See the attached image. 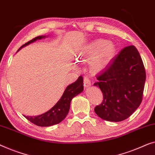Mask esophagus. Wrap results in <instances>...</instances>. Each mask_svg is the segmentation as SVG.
I'll use <instances>...</instances> for the list:
<instances>
[{
  "mask_svg": "<svg viewBox=\"0 0 155 155\" xmlns=\"http://www.w3.org/2000/svg\"><path fill=\"white\" fill-rule=\"evenodd\" d=\"M84 85L85 87H89L91 85V80L89 79L88 77H87V76H85L84 78Z\"/></svg>",
  "mask_w": 155,
  "mask_h": 155,
  "instance_id": "34e87169",
  "label": "esophagus"
}]
</instances>
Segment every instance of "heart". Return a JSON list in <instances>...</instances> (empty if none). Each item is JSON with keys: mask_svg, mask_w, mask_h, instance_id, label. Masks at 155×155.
<instances>
[{"mask_svg": "<svg viewBox=\"0 0 155 155\" xmlns=\"http://www.w3.org/2000/svg\"><path fill=\"white\" fill-rule=\"evenodd\" d=\"M115 45L113 42L104 39L96 40L87 44L77 54L78 61H89V68L94 72L104 69L115 54Z\"/></svg>", "mask_w": 155, "mask_h": 155, "instance_id": "1", "label": "heart"}]
</instances>
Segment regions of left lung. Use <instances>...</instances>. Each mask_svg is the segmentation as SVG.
<instances>
[{"mask_svg": "<svg viewBox=\"0 0 155 155\" xmlns=\"http://www.w3.org/2000/svg\"><path fill=\"white\" fill-rule=\"evenodd\" d=\"M96 78L98 82L94 85L101 90L104 100L94 111L103 120L121 122L140 105L146 73L135 46L122 49Z\"/></svg>", "mask_w": 155, "mask_h": 155, "instance_id": "1", "label": "left lung"}]
</instances>
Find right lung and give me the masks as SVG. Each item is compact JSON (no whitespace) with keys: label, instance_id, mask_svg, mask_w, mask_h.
<instances>
[{"label":"right lung","instance_id":"right-lung-1","mask_svg":"<svg viewBox=\"0 0 155 155\" xmlns=\"http://www.w3.org/2000/svg\"><path fill=\"white\" fill-rule=\"evenodd\" d=\"M45 36H38L34 38L29 40L28 42L23 45L19 50L23 47L27 45L31 42L35 41L37 40H40ZM83 78L80 76L78 79L75 82L68 85L65 89L64 94L56 105L53 107L46 112L45 113L42 114L38 116H24L28 121L32 122L37 126L39 127H50L52 125L59 124L64 120L66 117L67 114L68 113L70 109L71 101L73 97L77 96L78 94L81 93L83 91Z\"/></svg>","mask_w":155,"mask_h":155}]
</instances>
